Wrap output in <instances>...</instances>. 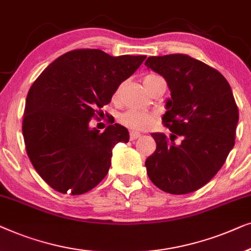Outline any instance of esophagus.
Returning a JSON list of instances; mask_svg holds the SVG:
<instances>
[{
    "label": "esophagus",
    "mask_w": 251,
    "mask_h": 251,
    "mask_svg": "<svg viewBox=\"0 0 251 251\" xmlns=\"http://www.w3.org/2000/svg\"><path fill=\"white\" fill-rule=\"evenodd\" d=\"M140 136H141L140 133H136V132H130V133H129V139H130V141H134V140L139 139Z\"/></svg>",
    "instance_id": "esophagus-1"
}]
</instances>
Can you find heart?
Here are the masks:
<instances>
[{
	"instance_id": "1",
	"label": "heart",
	"mask_w": 251,
	"mask_h": 251,
	"mask_svg": "<svg viewBox=\"0 0 251 251\" xmlns=\"http://www.w3.org/2000/svg\"><path fill=\"white\" fill-rule=\"evenodd\" d=\"M161 77L157 75H148L144 77V85L150 90V87L153 85V83ZM121 94V89H118L115 93V98H118ZM156 121V116L149 114L147 111L136 110V109H128L125 112L119 115L118 122L122 125H124L130 130H135V132H142V130L149 129Z\"/></svg>"
}]
</instances>
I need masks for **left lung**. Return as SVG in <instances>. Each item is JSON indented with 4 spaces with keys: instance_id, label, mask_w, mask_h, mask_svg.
Here are the masks:
<instances>
[{
    "instance_id": "1",
    "label": "left lung",
    "mask_w": 251,
    "mask_h": 251,
    "mask_svg": "<svg viewBox=\"0 0 251 251\" xmlns=\"http://www.w3.org/2000/svg\"><path fill=\"white\" fill-rule=\"evenodd\" d=\"M171 90L162 122L171 140L152 133L156 151L146 160L151 182L185 195L207 184L234 147L239 110L230 84L218 70L186 54L149 56L146 63ZM179 136L181 141L175 143Z\"/></svg>"
}]
</instances>
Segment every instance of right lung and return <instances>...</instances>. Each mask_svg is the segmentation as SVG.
I'll list each match as a JSON object with an SVG mask.
<instances>
[{
	"mask_svg": "<svg viewBox=\"0 0 251 251\" xmlns=\"http://www.w3.org/2000/svg\"><path fill=\"white\" fill-rule=\"evenodd\" d=\"M146 58L74 50L55 59L31 85L23 119L25 146L38 175L55 191L83 195L108 174L112 149L128 142V130L114 124L100 133L89 123Z\"/></svg>",
	"mask_w": 251,
	"mask_h": 251,
	"instance_id": "add662e5",
	"label": "right lung"
}]
</instances>
